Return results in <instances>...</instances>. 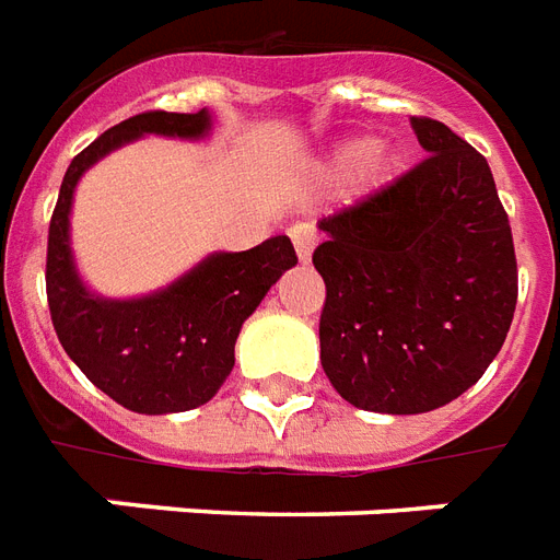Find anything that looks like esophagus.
Segmentation results:
<instances>
[{
	"instance_id": "1",
	"label": "esophagus",
	"mask_w": 560,
	"mask_h": 560,
	"mask_svg": "<svg viewBox=\"0 0 560 560\" xmlns=\"http://www.w3.org/2000/svg\"><path fill=\"white\" fill-rule=\"evenodd\" d=\"M290 241H293V246H296L299 261L302 264L311 261V253H314V244H316L314 229L307 226V223H296V226H290Z\"/></svg>"
}]
</instances>
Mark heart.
Here are the masks:
<instances>
[{"label":"heart","instance_id":"obj_1","mask_svg":"<svg viewBox=\"0 0 560 560\" xmlns=\"http://www.w3.org/2000/svg\"><path fill=\"white\" fill-rule=\"evenodd\" d=\"M369 142L366 139H351V142H342L337 151L331 153V165L334 168H351V165H358V177H360V188L363 191H377L386 183L395 179L400 168V156L389 148H372L369 154Z\"/></svg>","mask_w":560,"mask_h":560}]
</instances>
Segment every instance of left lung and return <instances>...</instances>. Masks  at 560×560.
Segmentation results:
<instances>
[{"instance_id":"8db88e82","label":"left lung","mask_w":560,"mask_h":560,"mask_svg":"<svg viewBox=\"0 0 560 560\" xmlns=\"http://www.w3.org/2000/svg\"><path fill=\"white\" fill-rule=\"evenodd\" d=\"M430 156L319 220V360L358 409L430 412L482 377L517 305L512 226L494 177L451 127L409 121Z\"/></svg>"}]
</instances>
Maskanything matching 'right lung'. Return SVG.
I'll list each match as a JSON object with an SVG mask.
<instances>
[{
  "label": "right lung",
  "instance_id": "1",
  "mask_svg": "<svg viewBox=\"0 0 560 560\" xmlns=\"http://www.w3.org/2000/svg\"><path fill=\"white\" fill-rule=\"evenodd\" d=\"M209 133V109H153L109 127L66 168L48 226L46 293L57 340L101 392L144 416L186 412L218 395L235 366L241 325L281 272L296 267V249L288 235H276L246 253L206 255L186 276L148 296H98L74 267L69 241L74 188L95 162L142 136L197 142Z\"/></svg>",
  "mask_w": 560,
  "mask_h": 560
}]
</instances>
